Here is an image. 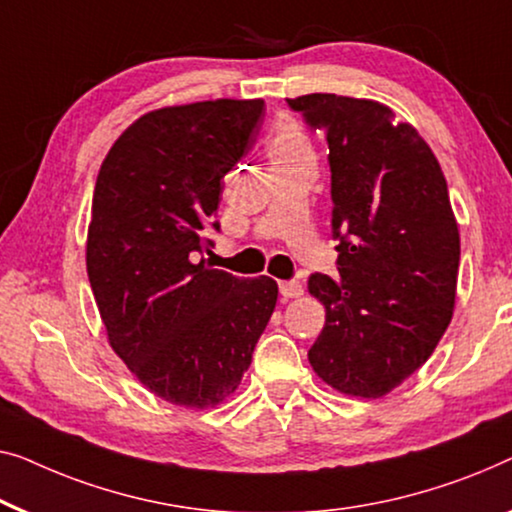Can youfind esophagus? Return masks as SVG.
Segmentation results:
<instances>
[{
  "mask_svg": "<svg viewBox=\"0 0 512 512\" xmlns=\"http://www.w3.org/2000/svg\"><path fill=\"white\" fill-rule=\"evenodd\" d=\"M302 291H305V288H302V284H300V281H295V279H288V281H279V293H281V298H284V300H291V298H300V295H302Z\"/></svg>",
  "mask_w": 512,
  "mask_h": 512,
  "instance_id": "obj_1",
  "label": "esophagus"
}]
</instances>
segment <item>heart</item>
<instances>
[{
	"mask_svg": "<svg viewBox=\"0 0 512 512\" xmlns=\"http://www.w3.org/2000/svg\"><path fill=\"white\" fill-rule=\"evenodd\" d=\"M268 157L274 166L311 157V145L300 122L291 115H281L268 136Z\"/></svg>",
	"mask_w": 512,
	"mask_h": 512,
	"instance_id": "obj_1",
	"label": "heart"
}]
</instances>
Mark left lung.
<instances>
[{
    "label": "left lung",
    "mask_w": 512,
    "mask_h": 512,
    "mask_svg": "<svg viewBox=\"0 0 512 512\" xmlns=\"http://www.w3.org/2000/svg\"><path fill=\"white\" fill-rule=\"evenodd\" d=\"M330 154L337 277L309 293L325 328L314 372L353 397H383L427 362L455 307L459 231L441 166L411 124L383 103L337 94L286 99Z\"/></svg>",
    "instance_id": "obj_1"
}]
</instances>
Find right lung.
<instances>
[{"instance_id": "right-lung-1", "label": "right lung", "mask_w": 512, "mask_h": 512, "mask_svg": "<svg viewBox=\"0 0 512 512\" xmlns=\"http://www.w3.org/2000/svg\"><path fill=\"white\" fill-rule=\"evenodd\" d=\"M265 103L201 101L152 110L103 159L87 274L110 346L170 404L224 402L251 365L277 281L214 270L224 175L254 147Z\"/></svg>"}]
</instances>
